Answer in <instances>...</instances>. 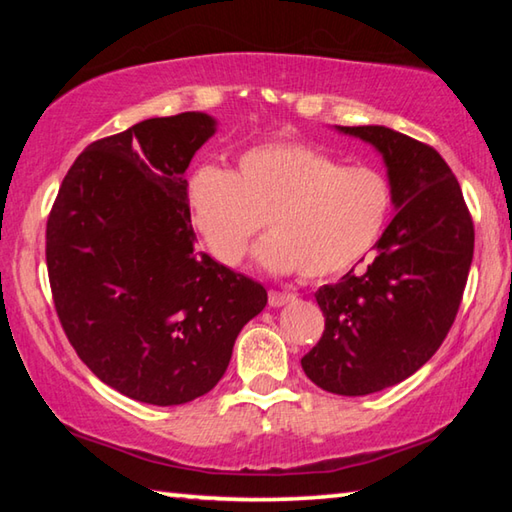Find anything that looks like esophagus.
<instances>
[{
	"mask_svg": "<svg viewBox=\"0 0 512 512\" xmlns=\"http://www.w3.org/2000/svg\"><path fill=\"white\" fill-rule=\"evenodd\" d=\"M293 300H296V296H291V293H280V291L268 293V305L275 307V309L289 305V302H293Z\"/></svg>",
	"mask_w": 512,
	"mask_h": 512,
	"instance_id": "1",
	"label": "esophagus"
}]
</instances>
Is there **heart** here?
Here are the masks:
<instances>
[{
	"instance_id": "obj_1",
	"label": "heart",
	"mask_w": 512,
	"mask_h": 512,
	"mask_svg": "<svg viewBox=\"0 0 512 512\" xmlns=\"http://www.w3.org/2000/svg\"><path fill=\"white\" fill-rule=\"evenodd\" d=\"M391 198L381 171L341 167L302 142L253 146L232 173L201 167L187 180L189 214L216 262L237 266L266 219L271 235L255 250L257 264L309 280L357 264L384 230Z\"/></svg>"
}]
</instances>
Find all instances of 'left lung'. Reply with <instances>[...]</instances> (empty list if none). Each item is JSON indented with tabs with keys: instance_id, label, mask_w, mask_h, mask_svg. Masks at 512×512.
Masks as SVG:
<instances>
[{
	"instance_id": "1",
	"label": "left lung",
	"mask_w": 512,
	"mask_h": 512,
	"mask_svg": "<svg viewBox=\"0 0 512 512\" xmlns=\"http://www.w3.org/2000/svg\"><path fill=\"white\" fill-rule=\"evenodd\" d=\"M386 167L395 216L363 271L316 291L323 339L302 370L327 393L359 397L411 377L452 327L474 253V225L438 151L386 126H336Z\"/></svg>"
}]
</instances>
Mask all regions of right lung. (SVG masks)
<instances>
[{
    "instance_id": "obj_1",
    "label": "right lung",
    "mask_w": 512,
    "mask_h": 512,
    "mask_svg": "<svg viewBox=\"0 0 512 512\" xmlns=\"http://www.w3.org/2000/svg\"><path fill=\"white\" fill-rule=\"evenodd\" d=\"M216 133L205 112L92 142L47 221V271L69 343L103 384L176 406L210 393L266 289L194 253L185 171Z\"/></svg>"
}]
</instances>
